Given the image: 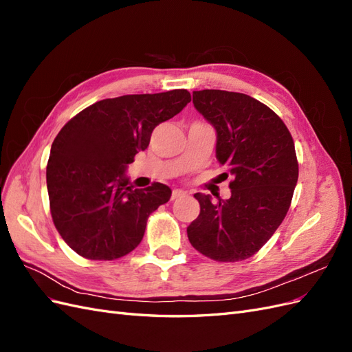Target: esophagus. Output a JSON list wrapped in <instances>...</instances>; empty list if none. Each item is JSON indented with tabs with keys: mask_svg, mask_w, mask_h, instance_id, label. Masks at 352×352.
<instances>
[{
	"mask_svg": "<svg viewBox=\"0 0 352 352\" xmlns=\"http://www.w3.org/2000/svg\"><path fill=\"white\" fill-rule=\"evenodd\" d=\"M185 195H186V192H184L182 189H175L172 192V199H179V198H182Z\"/></svg>",
	"mask_w": 352,
	"mask_h": 352,
	"instance_id": "1",
	"label": "esophagus"
}]
</instances>
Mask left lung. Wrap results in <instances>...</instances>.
Wrapping results in <instances>:
<instances>
[{
  "label": "left lung",
  "mask_w": 352,
  "mask_h": 352,
  "mask_svg": "<svg viewBox=\"0 0 352 352\" xmlns=\"http://www.w3.org/2000/svg\"><path fill=\"white\" fill-rule=\"evenodd\" d=\"M192 97L214 127L216 158L233 180L229 199L194 195L201 210L188 238L206 257L242 261L272 238L289 210L298 180L294 140L280 117L250 95L204 89Z\"/></svg>",
  "instance_id": "obj_1"
}]
</instances>
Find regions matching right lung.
<instances>
[{
    "mask_svg": "<svg viewBox=\"0 0 352 352\" xmlns=\"http://www.w3.org/2000/svg\"><path fill=\"white\" fill-rule=\"evenodd\" d=\"M189 101L186 89L123 95L89 105L63 126L51 145L47 188L52 221L74 252L116 260L141 243L148 217L172 189H135L127 164L146 150L155 126Z\"/></svg>",
    "mask_w": 352,
    "mask_h": 352,
    "instance_id": "add662e5",
    "label": "right lung"
}]
</instances>
